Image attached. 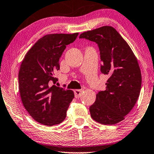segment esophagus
I'll return each mask as SVG.
<instances>
[{"label": "esophagus", "instance_id": "obj_1", "mask_svg": "<svg viewBox=\"0 0 154 154\" xmlns=\"http://www.w3.org/2000/svg\"><path fill=\"white\" fill-rule=\"evenodd\" d=\"M81 93H82V90H74L75 97L76 98L80 97V96L81 95Z\"/></svg>", "mask_w": 154, "mask_h": 154}]
</instances>
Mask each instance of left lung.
<instances>
[{
    "label": "left lung",
    "mask_w": 154,
    "mask_h": 154,
    "mask_svg": "<svg viewBox=\"0 0 154 154\" xmlns=\"http://www.w3.org/2000/svg\"><path fill=\"white\" fill-rule=\"evenodd\" d=\"M97 44L102 62L101 72L109 75L106 90L97 94L90 107L91 117L104 125L123 121L140 96L142 75L137 60L131 48L112 26H104L81 33Z\"/></svg>",
    "instance_id": "1"
}]
</instances>
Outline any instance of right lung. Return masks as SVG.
<instances>
[{"mask_svg": "<svg viewBox=\"0 0 154 154\" xmlns=\"http://www.w3.org/2000/svg\"><path fill=\"white\" fill-rule=\"evenodd\" d=\"M78 35H44L29 50L21 64L18 79L22 102L31 116L43 125L62 123L74 97L72 90L54 85L57 79L54 75L60 69L59 61L66 45Z\"/></svg>", "mask_w": 154, "mask_h": 154, "instance_id": "obj_1", "label": "right lung"}]
</instances>
